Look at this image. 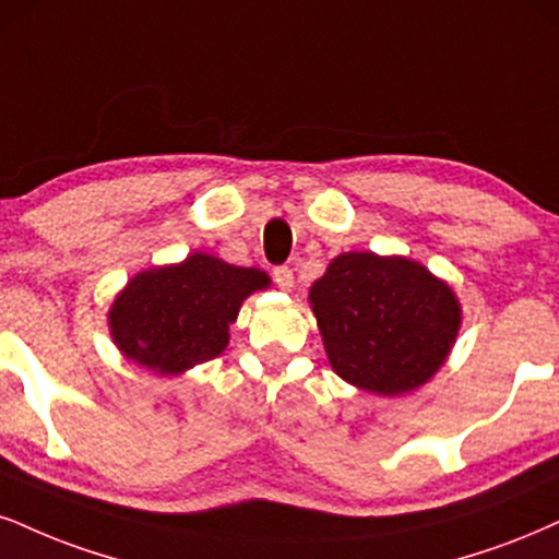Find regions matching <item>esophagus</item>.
<instances>
[{"instance_id":"1","label":"esophagus","mask_w":559,"mask_h":559,"mask_svg":"<svg viewBox=\"0 0 559 559\" xmlns=\"http://www.w3.org/2000/svg\"><path fill=\"white\" fill-rule=\"evenodd\" d=\"M274 282H277V287H282V290H293L295 285V277H293V269L290 266H277L274 269Z\"/></svg>"}]
</instances>
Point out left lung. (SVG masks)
Returning a JSON list of instances; mask_svg holds the SVG:
<instances>
[{"label": "left lung", "mask_w": 559, "mask_h": 559, "mask_svg": "<svg viewBox=\"0 0 559 559\" xmlns=\"http://www.w3.org/2000/svg\"><path fill=\"white\" fill-rule=\"evenodd\" d=\"M308 302L334 373L378 396L409 394L430 381L461 329L453 287L409 257L340 253L311 285Z\"/></svg>", "instance_id": "1"}]
</instances>
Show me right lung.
<instances>
[{
  "label": "right lung",
  "instance_id": "add662e5",
  "mask_svg": "<svg viewBox=\"0 0 559 559\" xmlns=\"http://www.w3.org/2000/svg\"><path fill=\"white\" fill-rule=\"evenodd\" d=\"M269 285L257 266L194 251L136 272L108 308V332L127 360L163 378L181 376L225 353L243 300Z\"/></svg>",
  "mask_w": 559,
  "mask_h": 559
}]
</instances>
